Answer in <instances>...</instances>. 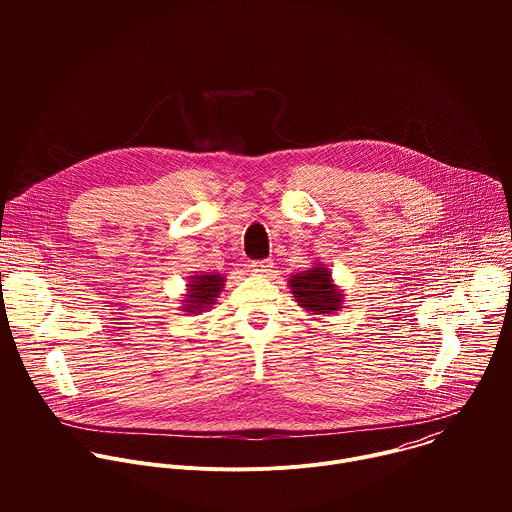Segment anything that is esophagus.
Returning a JSON list of instances; mask_svg holds the SVG:
<instances>
[{"label": "esophagus", "instance_id": "esophagus-1", "mask_svg": "<svg viewBox=\"0 0 512 512\" xmlns=\"http://www.w3.org/2000/svg\"><path fill=\"white\" fill-rule=\"evenodd\" d=\"M251 273L253 275H259V277H269L271 271H273V263L271 261H255L249 265Z\"/></svg>", "mask_w": 512, "mask_h": 512}]
</instances>
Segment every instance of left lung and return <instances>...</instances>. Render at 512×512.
<instances>
[{"instance_id": "8db88e82", "label": "left lung", "mask_w": 512, "mask_h": 512, "mask_svg": "<svg viewBox=\"0 0 512 512\" xmlns=\"http://www.w3.org/2000/svg\"><path fill=\"white\" fill-rule=\"evenodd\" d=\"M289 289L296 302L310 316H330L342 310L344 289L336 285L332 271L318 263L306 271L294 273L289 277Z\"/></svg>"}]
</instances>
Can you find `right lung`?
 Instances as JSON below:
<instances>
[{"label":"right lung","mask_w":512,"mask_h":512,"mask_svg":"<svg viewBox=\"0 0 512 512\" xmlns=\"http://www.w3.org/2000/svg\"><path fill=\"white\" fill-rule=\"evenodd\" d=\"M225 287V275L216 271H202L188 277L186 294L182 300V312L200 314L216 304V298L221 296Z\"/></svg>","instance_id":"add662e5"}]
</instances>
